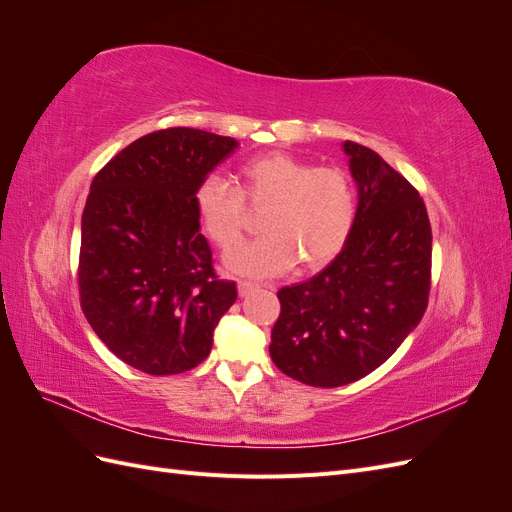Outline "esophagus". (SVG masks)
<instances>
[{"label": "esophagus", "instance_id": "esophagus-1", "mask_svg": "<svg viewBox=\"0 0 512 512\" xmlns=\"http://www.w3.org/2000/svg\"><path fill=\"white\" fill-rule=\"evenodd\" d=\"M237 288H239V297H247V294L254 292V290L258 288V284L247 282V280H239V282H237Z\"/></svg>", "mask_w": 512, "mask_h": 512}]
</instances>
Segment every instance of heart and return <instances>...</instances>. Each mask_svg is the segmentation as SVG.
Returning a JSON list of instances; mask_svg holds the SVG:
<instances>
[{
	"label": "heart",
	"instance_id": "b5f03b06",
	"mask_svg": "<svg viewBox=\"0 0 512 512\" xmlns=\"http://www.w3.org/2000/svg\"><path fill=\"white\" fill-rule=\"evenodd\" d=\"M241 190L209 175L194 192V209L205 235L230 252L244 229V200L269 206L263 219L266 237L226 258V267L250 277H275L294 265L320 269L344 250L356 220V192L342 168L271 151L247 160Z\"/></svg>",
	"mask_w": 512,
	"mask_h": 512
}]
</instances>
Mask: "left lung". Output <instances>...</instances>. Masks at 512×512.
Returning a JSON list of instances; mask_svg holds the SVG:
<instances>
[{"mask_svg":"<svg viewBox=\"0 0 512 512\" xmlns=\"http://www.w3.org/2000/svg\"><path fill=\"white\" fill-rule=\"evenodd\" d=\"M359 207L350 239L312 280L277 292L271 359L320 389L378 369L421 322L431 288V224L414 185L376 151L344 143Z\"/></svg>","mask_w":512,"mask_h":512,"instance_id":"1","label":"left lung"}]
</instances>
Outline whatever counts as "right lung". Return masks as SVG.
Listing matches in <instances>:
<instances>
[{
    "label": "right lung",
    "mask_w": 512,
    "mask_h": 512,
    "mask_svg": "<svg viewBox=\"0 0 512 512\" xmlns=\"http://www.w3.org/2000/svg\"><path fill=\"white\" fill-rule=\"evenodd\" d=\"M239 147L235 138L168 128L138 138L91 181L81 220L79 294L117 359L151 376L203 363L237 299L213 271L194 192Z\"/></svg>",
    "instance_id": "1"
}]
</instances>
